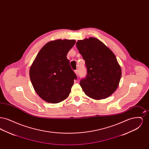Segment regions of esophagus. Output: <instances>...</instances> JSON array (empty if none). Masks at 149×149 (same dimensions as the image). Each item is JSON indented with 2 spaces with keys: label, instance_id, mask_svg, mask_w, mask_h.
<instances>
[{
  "label": "esophagus",
  "instance_id": "34e87169",
  "mask_svg": "<svg viewBox=\"0 0 149 149\" xmlns=\"http://www.w3.org/2000/svg\"><path fill=\"white\" fill-rule=\"evenodd\" d=\"M74 72H75V73L76 74V75H77V76H78V75H79V71H78V70H75Z\"/></svg>",
  "mask_w": 149,
  "mask_h": 149
}]
</instances>
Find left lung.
I'll return each instance as SVG.
<instances>
[{
  "label": "left lung",
  "mask_w": 149,
  "mask_h": 149,
  "mask_svg": "<svg viewBox=\"0 0 149 149\" xmlns=\"http://www.w3.org/2000/svg\"><path fill=\"white\" fill-rule=\"evenodd\" d=\"M77 49L85 60L87 74L80 85L85 94L94 99H105L118 86L121 69L113 52L94 37L78 40Z\"/></svg>",
  "instance_id": "obj_1"
}]
</instances>
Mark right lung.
Instances as JSON below:
<instances>
[{"label":"right lung","mask_w":149,"mask_h":149,"mask_svg":"<svg viewBox=\"0 0 149 149\" xmlns=\"http://www.w3.org/2000/svg\"><path fill=\"white\" fill-rule=\"evenodd\" d=\"M75 42L60 39L47 43L30 68V79L36 92L48 103H57L67 98L77 79L66 57Z\"/></svg>","instance_id":"obj_1"}]
</instances>
